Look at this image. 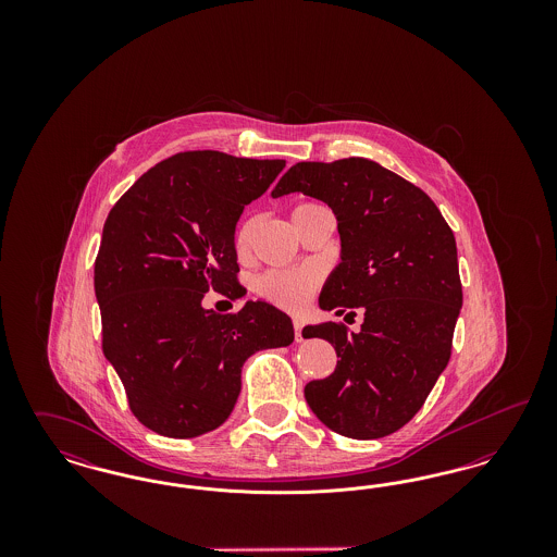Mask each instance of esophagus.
Returning <instances> with one entry per match:
<instances>
[{"mask_svg": "<svg viewBox=\"0 0 557 557\" xmlns=\"http://www.w3.org/2000/svg\"><path fill=\"white\" fill-rule=\"evenodd\" d=\"M292 325H294V338L300 343V341H302V327H305V321H302V319L294 318Z\"/></svg>", "mask_w": 557, "mask_h": 557, "instance_id": "obj_1", "label": "esophagus"}]
</instances>
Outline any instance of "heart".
<instances>
[{"label":"heart","mask_w":557,"mask_h":557,"mask_svg":"<svg viewBox=\"0 0 557 557\" xmlns=\"http://www.w3.org/2000/svg\"><path fill=\"white\" fill-rule=\"evenodd\" d=\"M257 230V219L248 216L242 221L238 234H236V248L238 252H244L252 239V234ZM318 286V273L309 269L300 271H267L257 282L255 290L259 292L263 298L280 305V307H300L313 288Z\"/></svg>","instance_id":"1"}]
</instances>
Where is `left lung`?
I'll list each match as a JSON object with an SVG mask.
<instances>
[{
  "instance_id": "obj_1",
  "label": "left lung",
  "mask_w": 557,
  "mask_h": 557,
  "mask_svg": "<svg viewBox=\"0 0 557 557\" xmlns=\"http://www.w3.org/2000/svg\"><path fill=\"white\" fill-rule=\"evenodd\" d=\"M302 191L338 221L341 263L319 307H361V330L319 323L341 361L305 386L313 413L348 438H382L407 424L447 368L463 302L457 246L447 221L420 187L368 159L296 162L271 191Z\"/></svg>"
}]
</instances>
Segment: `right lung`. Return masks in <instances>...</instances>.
<instances>
[{
	"mask_svg": "<svg viewBox=\"0 0 557 557\" xmlns=\"http://www.w3.org/2000/svg\"><path fill=\"white\" fill-rule=\"evenodd\" d=\"M286 160L180 152L144 173L108 212L94 288L102 350L133 416L169 438L223 424L238 400L244 361L288 346L294 327L265 300L238 313L202 307L209 290L238 300L236 225Z\"/></svg>",
	"mask_w": 557,
	"mask_h": 557,
	"instance_id": "right-lung-1",
	"label": "right lung"
}]
</instances>
